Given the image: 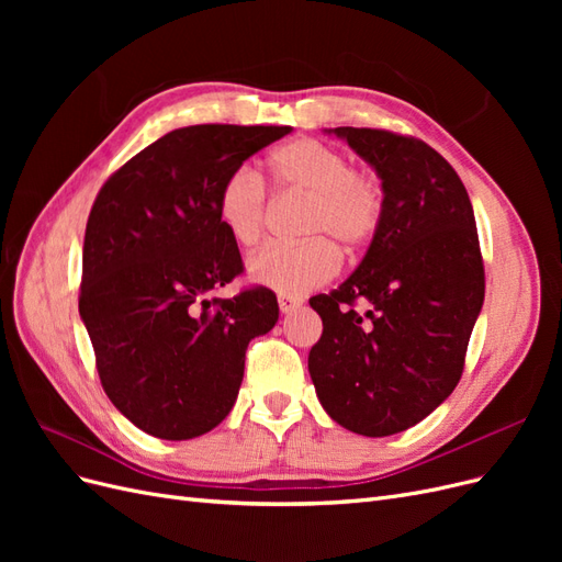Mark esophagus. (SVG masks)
<instances>
[{"instance_id":"obj_1","label":"esophagus","mask_w":562,"mask_h":562,"mask_svg":"<svg viewBox=\"0 0 562 562\" xmlns=\"http://www.w3.org/2000/svg\"><path fill=\"white\" fill-rule=\"evenodd\" d=\"M302 307V300L291 297V295H279V310L281 314H293Z\"/></svg>"}]
</instances>
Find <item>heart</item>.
Wrapping results in <instances>:
<instances>
[{
  "label": "heart",
  "instance_id": "obj_1",
  "mask_svg": "<svg viewBox=\"0 0 562 562\" xmlns=\"http://www.w3.org/2000/svg\"><path fill=\"white\" fill-rule=\"evenodd\" d=\"M267 168L277 190L310 196L302 234L312 239L295 246H265L248 260V279L297 297L337 274L342 255L335 244L353 252L375 239L384 220V190L375 173L353 168L345 151L314 138L277 147ZM215 213L236 246L258 244L267 220L260 173L246 164L236 166L220 184Z\"/></svg>",
  "mask_w": 562,
  "mask_h": 562
}]
</instances>
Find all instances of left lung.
Instances as JSON below:
<instances>
[{
	"mask_svg": "<svg viewBox=\"0 0 562 562\" xmlns=\"http://www.w3.org/2000/svg\"><path fill=\"white\" fill-rule=\"evenodd\" d=\"M326 133L375 168L384 220L353 274L310 300L323 321L310 375L339 427L380 438L415 427L462 378L485 297L479 232L467 187L427 143L378 128Z\"/></svg>",
	"mask_w": 562,
	"mask_h": 562,
	"instance_id": "8db88e82",
	"label": "left lung"
}]
</instances>
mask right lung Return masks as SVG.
I'll return each instance as SVG.
<instances>
[{"mask_svg": "<svg viewBox=\"0 0 562 562\" xmlns=\"http://www.w3.org/2000/svg\"><path fill=\"white\" fill-rule=\"evenodd\" d=\"M291 126L201 124L166 133L103 184L83 236L79 316L108 398L164 440L215 429L234 407L246 349L279 321L252 288L209 300L244 269L215 213L220 184Z\"/></svg>", "mask_w": 562, "mask_h": 562, "instance_id": "1", "label": "right lung"}]
</instances>
